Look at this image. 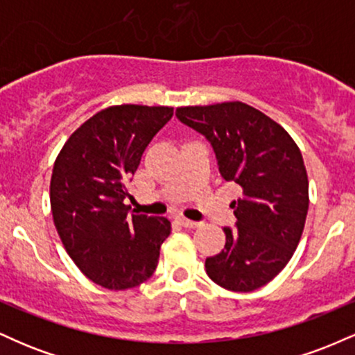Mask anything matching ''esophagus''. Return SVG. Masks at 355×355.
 Segmentation results:
<instances>
[{"instance_id": "obj_1", "label": "esophagus", "mask_w": 355, "mask_h": 355, "mask_svg": "<svg viewBox=\"0 0 355 355\" xmlns=\"http://www.w3.org/2000/svg\"><path fill=\"white\" fill-rule=\"evenodd\" d=\"M180 223L183 227H187V229H197V227H200L202 223L200 222H195V220H189L185 217L180 218Z\"/></svg>"}]
</instances>
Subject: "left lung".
<instances>
[{"instance_id": "obj_1", "label": "left lung", "mask_w": 355, "mask_h": 355, "mask_svg": "<svg viewBox=\"0 0 355 355\" xmlns=\"http://www.w3.org/2000/svg\"><path fill=\"white\" fill-rule=\"evenodd\" d=\"M175 115L210 141L223 180L242 187L243 197L232 202L235 229H223L225 247L205 260L207 274L227 291H255L287 266L302 237V153L282 126L242 101L182 107Z\"/></svg>"}]
</instances>
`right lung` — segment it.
I'll return each mask as SVG.
<instances>
[{
    "instance_id": "obj_1",
    "label": "right lung",
    "mask_w": 355,
    "mask_h": 355,
    "mask_svg": "<svg viewBox=\"0 0 355 355\" xmlns=\"http://www.w3.org/2000/svg\"><path fill=\"white\" fill-rule=\"evenodd\" d=\"M170 107L116 105L85 121L63 145L50 183L53 222L76 267L92 282L125 291L153 275L172 225L130 214L126 183Z\"/></svg>"
}]
</instances>
